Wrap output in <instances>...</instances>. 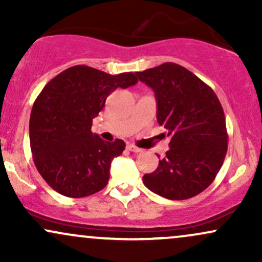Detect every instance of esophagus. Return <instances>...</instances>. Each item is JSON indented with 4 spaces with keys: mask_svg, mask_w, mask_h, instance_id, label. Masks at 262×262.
<instances>
[{
    "mask_svg": "<svg viewBox=\"0 0 262 262\" xmlns=\"http://www.w3.org/2000/svg\"><path fill=\"white\" fill-rule=\"evenodd\" d=\"M127 149L129 150V151H133V152H140L141 151L140 148H138V146L133 145V144H128Z\"/></svg>",
    "mask_w": 262,
    "mask_h": 262,
    "instance_id": "obj_1",
    "label": "esophagus"
}]
</instances>
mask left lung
Segmentation results:
<instances>
[{
    "instance_id": "obj_1",
    "label": "left lung",
    "mask_w": 262,
    "mask_h": 262,
    "mask_svg": "<svg viewBox=\"0 0 262 262\" xmlns=\"http://www.w3.org/2000/svg\"><path fill=\"white\" fill-rule=\"evenodd\" d=\"M155 92L158 123L171 138L170 150L144 185L159 196L182 201L204 191L227 155L228 134L217 95L194 74L175 62L135 74Z\"/></svg>"
}]
</instances>
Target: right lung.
Wrapping results in <instances>:
<instances>
[{
    "instance_id": "right-lung-1",
    "label": "right lung",
    "mask_w": 262,
    "mask_h": 262,
    "mask_svg": "<svg viewBox=\"0 0 262 262\" xmlns=\"http://www.w3.org/2000/svg\"><path fill=\"white\" fill-rule=\"evenodd\" d=\"M138 82L133 73L110 75L76 65L45 85L33 104L29 140L35 167L45 182L66 197H87L106 187L111 162L125 148L91 132L92 119L118 87Z\"/></svg>"
}]
</instances>
